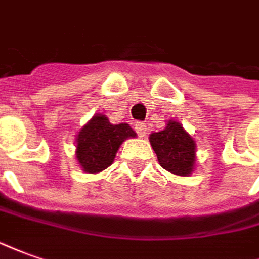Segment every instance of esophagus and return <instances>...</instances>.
Returning <instances> with one entry per match:
<instances>
[{"instance_id":"esophagus-1","label":"esophagus","mask_w":259,"mask_h":259,"mask_svg":"<svg viewBox=\"0 0 259 259\" xmlns=\"http://www.w3.org/2000/svg\"><path fill=\"white\" fill-rule=\"evenodd\" d=\"M136 132H137V135L140 136V137H146V133H147V124L143 123V122H137L135 126Z\"/></svg>"}]
</instances>
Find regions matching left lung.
Listing matches in <instances>:
<instances>
[{
  "instance_id": "left-lung-1",
  "label": "left lung",
  "mask_w": 259,
  "mask_h": 259,
  "mask_svg": "<svg viewBox=\"0 0 259 259\" xmlns=\"http://www.w3.org/2000/svg\"><path fill=\"white\" fill-rule=\"evenodd\" d=\"M148 139L164 169L180 177L192 174L196 161V144L180 122L168 120L165 129L151 133Z\"/></svg>"
}]
</instances>
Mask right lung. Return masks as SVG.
Listing matches in <instances>:
<instances>
[{
	"label": "right lung",
	"instance_id": "1",
	"mask_svg": "<svg viewBox=\"0 0 259 259\" xmlns=\"http://www.w3.org/2000/svg\"><path fill=\"white\" fill-rule=\"evenodd\" d=\"M130 137H136V133L127 123L112 124L102 113L95 115L77 135L75 155L82 171H104L113 162L120 144Z\"/></svg>",
	"mask_w": 259,
	"mask_h": 259
}]
</instances>
